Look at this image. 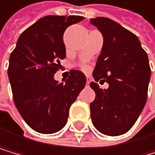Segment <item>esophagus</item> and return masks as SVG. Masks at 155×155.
Returning <instances> with one entry per match:
<instances>
[{"instance_id": "esophagus-1", "label": "esophagus", "mask_w": 155, "mask_h": 155, "mask_svg": "<svg viewBox=\"0 0 155 155\" xmlns=\"http://www.w3.org/2000/svg\"><path fill=\"white\" fill-rule=\"evenodd\" d=\"M91 82V78H89V77H87V78H86V83L89 85V83Z\"/></svg>"}]
</instances>
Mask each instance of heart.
<instances>
[{
	"label": "heart",
	"mask_w": 155,
	"mask_h": 155,
	"mask_svg": "<svg viewBox=\"0 0 155 155\" xmlns=\"http://www.w3.org/2000/svg\"><path fill=\"white\" fill-rule=\"evenodd\" d=\"M82 69H83V70H87L88 67L86 65H82Z\"/></svg>",
	"instance_id": "obj_1"
}]
</instances>
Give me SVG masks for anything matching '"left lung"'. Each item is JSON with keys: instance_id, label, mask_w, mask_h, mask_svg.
I'll list each match as a JSON object with an SVG mask.
<instances>
[{"instance_id": "left-lung-1", "label": "left lung", "mask_w": 155, "mask_h": 155, "mask_svg": "<svg viewBox=\"0 0 155 155\" xmlns=\"http://www.w3.org/2000/svg\"><path fill=\"white\" fill-rule=\"evenodd\" d=\"M104 36V46L93 72L95 81H106V90L96 82L90 104L94 127L105 135L127 132L142 112L148 98L150 67L147 52L137 36L108 18L91 19Z\"/></svg>"}]
</instances>
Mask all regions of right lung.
Listing matches in <instances>:
<instances>
[{
  "label": "right lung",
  "instance_id": "obj_1",
  "mask_svg": "<svg viewBox=\"0 0 155 155\" xmlns=\"http://www.w3.org/2000/svg\"><path fill=\"white\" fill-rule=\"evenodd\" d=\"M82 16L49 15L20 35L7 69L13 101L33 130L51 134L65 127L70 106L85 87L86 77L71 70L66 83L54 81L60 60L66 56L63 34Z\"/></svg>",
  "mask_w": 155,
  "mask_h": 155
}]
</instances>
